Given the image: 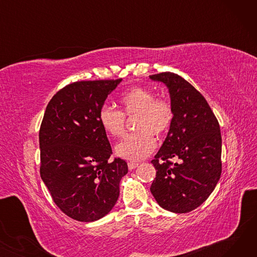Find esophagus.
<instances>
[{"label":"esophagus","mask_w":257,"mask_h":257,"mask_svg":"<svg viewBox=\"0 0 257 257\" xmlns=\"http://www.w3.org/2000/svg\"><path fill=\"white\" fill-rule=\"evenodd\" d=\"M138 166H139V164H138V163H133V161H129V163H128V169H129L130 171L134 170Z\"/></svg>","instance_id":"esophagus-1"}]
</instances>
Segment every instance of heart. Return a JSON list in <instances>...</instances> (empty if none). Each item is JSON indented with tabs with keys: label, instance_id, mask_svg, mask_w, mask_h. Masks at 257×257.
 <instances>
[{
	"label": "heart",
	"instance_id": "1",
	"mask_svg": "<svg viewBox=\"0 0 257 257\" xmlns=\"http://www.w3.org/2000/svg\"><path fill=\"white\" fill-rule=\"evenodd\" d=\"M118 103L121 110L104 104L98 112V120L108 136L118 138L123 136L126 116H137L134 119L136 133L126 136L115 146L116 154L128 160L138 161L149 156L156 147V136L164 138L170 131L174 110L172 104L149 88L134 86L120 94Z\"/></svg>",
	"mask_w": 257,
	"mask_h": 257
}]
</instances>
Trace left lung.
I'll use <instances>...</instances> for the list:
<instances>
[{
	"label": "left lung",
	"instance_id": "8db88e82",
	"mask_svg": "<svg viewBox=\"0 0 257 257\" xmlns=\"http://www.w3.org/2000/svg\"><path fill=\"white\" fill-rule=\"evenodd\" d=\"M150 78L168 86L174 110L166 141L151 161L156 177L150 191L163 208L190 212L209 197L221 177L219 121L205 98L181 76L164 72Z\"/></svg>",
	"mask_w": 257,
	"mask_h": 257
}]
</instances>
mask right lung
Segmentation results:
<instances>
[{
  "label": "right lung",
  "mask_w": 257,
  "mask_h": 257,
  "mask_svg": "<svg viewBox=\"0 0 257 257\" xmlns=\"http://www.w3.org/2000/svg\"><path fill=\"white\" fill-rule=\"evenodd\" d=\"M76 81L49 102L39 129L40 177L58 208L80 222L97 221L109 212L128 173L125 160L112 154L98 112L120 82Z\"/></svg>",
  "instance_id": "obj_1"
}]
</instances>
